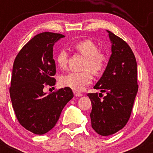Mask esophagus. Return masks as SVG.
<instances>
[{"instance_id": "esophagus-1", "label": "esophagus", "mask_w": 153, "mask_h": 153, "mask_svg": "<svg viewBox=\"0 0 153 153\" xmlns=\"http://www.w3.org/2000/svg\"><path fill=\"white\" fill-rule=\"evenodd\" d=\"M73 94H74L75 96H77V97H80V96H82V94L81 93L77 92V91H73Z\"/></svg>"}]
</instances>
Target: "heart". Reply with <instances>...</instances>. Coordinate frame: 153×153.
Here are the masks:
<instances>
[{
    "mask_svg": "<svg viewBox=\"0 0 153 153\" xmlns=\"http://www.w3.org/2000/svg\"><path fill=\"white\" fill-rule=\"evenodd\" d=\"M74 48L79 53L85 57L84 69H89L94 74H99L103 71L106 65V54L99 50L96 43L91 39H84L78 42L74 45ZM55 60L58 66L62 69L68 65V53L66 50L62 49L55 57ZM92 75L88 70L81 72H70L63 75L59 82L63 87H68L75 91H82L88 85L91 83Z\"/></svg>",
    "mask_w": 153,
    "mask_h": 153,
    "instance_id": "b5f03b06",
    "label": "heart"
}]
</instances>
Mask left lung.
<instances>
[{
  "instance_id": "1",
  "label": "left lung",
  "mask_w": 153,
  "mask_h": 153,
  "mask_svg": "<svg viewBox=\"0 0 153 153\" xmlns=\"http://www.w3.org/2000/svg\"><path fill=\"white\" fill-rule=\"evenodd\" d=\"M111 52L104 73L94 86L107 96L88 94L92 104L91 126L98 134L108 136L122 129L129 121L138 91L134 54L125 41L110 31Z\"/></svg>"
}]
</instances>
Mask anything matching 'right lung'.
<instances>
[{"mask_svg":"<svg viewBox=\"0 0 153 153\" xmlns=\"http://www.w3.org/2000/svg\"><path fill=\"white\" fill-rule=\"evenodd\" d=\"M58 33H40L22 47L16 57L9 89L12 106L20 124L36 134H43L55 126L67 103L73 97L65 87L46 94V85L53 86L56 80L53 46Z\"/></svg>","mask_w":153,"mask_h":153,"instance_id":"add662e5","label":"right lung"}]
</instances>
